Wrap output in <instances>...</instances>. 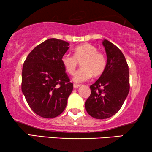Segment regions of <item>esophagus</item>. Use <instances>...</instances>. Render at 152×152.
<instances>
[{
  "mask_svg": "<svg viewBox=\"0 0 152 152\" xmlns=\"http://www.w3.org/2000/svg\"><path fill=\"white\" fill-rule=\"evenodd\" d=\"M80 86V85H79V84H73V87H74L75 88H77Z\"/></svg>",
  "mask_w": 152,
  "mask_h": 152,
  "instance_id": "obj_1",
  "label": "esophagus"
}]
</instances>
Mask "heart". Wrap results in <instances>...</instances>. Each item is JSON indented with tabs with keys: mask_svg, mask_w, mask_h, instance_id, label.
<instances>
[{
	"mask_svg": "<svg viewBox=\"0 0 152 152\" xmlns=\"http://www.w3.org/2000/svg\"><path fill=\"white\" fill-rule=\"evenodd\" d=\"M81 62L82 68L74 75L75 82H82L91 77H97L103 74L107 67V58L104 54L97 51V48L91 43H84L74 49V55L65 54L61 57V63L70 75Z\"/></svg>",
	"mask_w": 152,
	"mask_h": 152,
	"instance_id": "heart-1",
	"label": "heart"
}]
</instances>
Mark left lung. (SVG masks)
Segmentation results:
<instances>
[{
    "label": "left lung",
    "instance_id": "1",
    "mask_svg": "<svg viewBox=\"0 0 152 152\" xmlns=\"http://www.w3.org/2000/svg\"><path fill=\"white\" fill-rule=\"evenodd\" d=\"M107 56V67L90 86L91 93L85 103L89 115L106 119L120 109L129 92V66L121 50L108 40L103 41Z\"/></svg>",
    "mask_w": 152,
    "mask_h": 152
}]
</instances>
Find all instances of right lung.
I'll return each instance as SVG.
<instances>
[{
  "label": "right lung",
  "instance_id": "add662e5",
  "mask_svg": "<svg viewBox=\"0 0 152 152\" xmlns=\"http://www.w3.org/2000/svg\"><path fill=\"white\" fill-rule=\"evenodd\" d=\"M68 45L60 39H47L35 47L24 61L22 92L31 109L42 118L60 115L72 91L73 84L61 63Z\"/></svg>",
  "mask_w": 152,
  "mask_h": 152
}]
</instances>
